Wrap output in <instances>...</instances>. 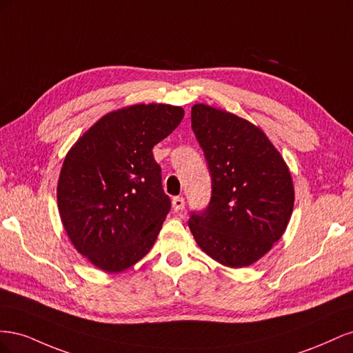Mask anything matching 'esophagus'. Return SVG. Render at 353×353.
<instances>
[{"label": "esophagus", "mask_w": 353, "mask_h": 353, "mask_svg": "<svg viewBox=\"0 0 353 353\" xmlns=\"http://www.w3.org/2000/svg\"><path fill=\"white\" fill-rule=\"evenodd\" d=\"M184 206H185V200H184V197H174V200H172V208H174V210H175V212L183 210V209H184Z\"/></svg>", "instance_id": "obj_1"}]
</instances>
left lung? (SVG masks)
<instances>
[{"label": "left lung", "mask_w": 353, "mask_h": 353, "mask_svg": "<svg viewBox=\"0 0 353 353\" xmlns=\"http://www.w3.org/2000/svg\"><path fill=\"white\" fill-rule=\"evenodd\" d=\"M191 128L212 176L208 208L190 216L191 234L216 262L249 266L272 249L290 221V170L261 128L243 117L194 104Z\"/></svg>", "instance_id": "1"}]
</instances>
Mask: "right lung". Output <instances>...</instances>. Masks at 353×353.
Segmentation results:
<instances>
[{
  "instance_id": "1",
  "label": "right lung",
  "mask_w": 353,
  "mask_h": 353,
  "mask_svg": "<svg viewBox=\"0 0 353 353\" xmlns=\"http://www.w3.org/2000/svg\"><path fill=\"white\" fill-rule=\"evenodd\" d=\"M184 109L134 104L104 114L63 162L57 205L68 236L104 272H121L150 252L170 210L153 147Z\"/></svg>"
}]
</instances>
